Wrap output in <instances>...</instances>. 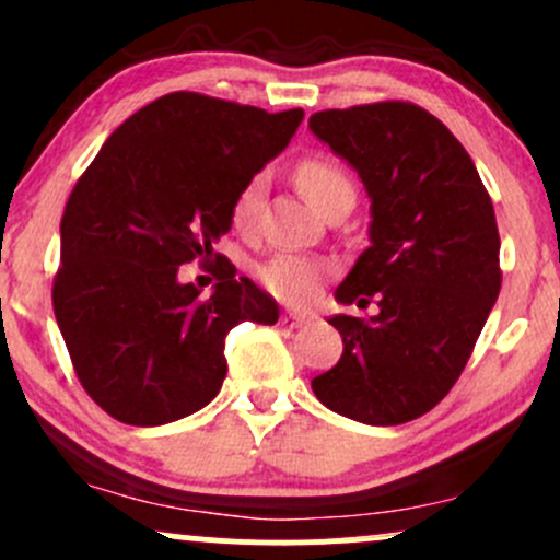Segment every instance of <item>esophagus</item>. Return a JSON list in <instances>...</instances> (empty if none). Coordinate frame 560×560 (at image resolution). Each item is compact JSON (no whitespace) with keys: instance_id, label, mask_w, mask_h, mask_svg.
Here are the masks:
<instances>
[{"instance_id":"esophagus-1","label":"esophagus","mask_w":560,"mask_h":560,"mask_svg":"<svg viewBox=\"0 0 560 560\" xmlns=\"http://www.w3.org/2000/svg\"><path fill=\"white\" fill-rule=\"evenodd\" d=\"M308 322H311V316L295 314V311H287V314L281 316V325H287V327H303V325H308Z\"/></svg>"}]
</instances>
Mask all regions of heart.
I'll list each match as a JSON object with an SVG mask.
<instances>
[{"instance_id":"heart-1","label":"heart","mask_w":560,"mask_h":560,"mask_svg":"<svg viewBox=\"0 0 560 560\" xmlns=\"http://www.w3.org/2000/svg\"><path fill=\"white\" fill-rule=\"evenodd\" d=\"M295 179L303 196L319 211H325L335 198L354 196V182L351 176L327 161V158H305L298 163ZM262 198V176H252L238 192H235L231 206V222L238 233H252L257 228V211H260ZM327 273V262L319 257L298 255V252H279L268 262L257 268V279L262 281L265 290L284 303H311L319 292L322 279Z\"/></svg>"}]
</instances>
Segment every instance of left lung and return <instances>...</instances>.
<instances>
[{"mask_svg":"<svg viewBox=\"0 0 560 560\" xmlns=\"http://www.w3.org/2000/svg\"><path fill=\"white\" fill-rule=\"evenodd\" d=\"M308 128L373 201L370 246L335 298L378 300L370 319H329L343 354L311 388L346 419L397 427L451 392L502 290L491 196L462 141L419 104L325 109Z\"/></svg>","mask_w":560,"mask_h":560,"instance_id":"left-lung-1","label":"left lung"}]
</instances>
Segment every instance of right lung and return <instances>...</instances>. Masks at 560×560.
<instances>
[{"label": "right lung", "instance_id": "obj_1", "mask_svg": "<svg viewBox=\"0 0 560 560\" xmlns=\"http://www.w3.org/2000/svg\"><path fill=\"white\" fill-rule=\"evenodd\" d=\"M303 109L265 112L176 91L133 112L80 176L61 217L52 311L93 402L131 427L196 413L228 373L241 322L276 325L279 305L214 241L235 192L295 137ZM198 259L215 292L182 285Z\"/></svg>", "mask_w": 560, "mask_h": 560}]
</instances>
